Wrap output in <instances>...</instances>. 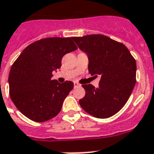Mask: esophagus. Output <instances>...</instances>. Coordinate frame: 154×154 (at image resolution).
I'll use <instances>...</instances> for the list:
<instances>
[{"mask_svg": "<svg viewBox=\"0 0 154 154\" xmlns=\"http://www.w3.org/2000/svg\"><path fill=\"white\" fill-rule=\"evenodd\" d=\"M81 85L79 84V83H77V82H74V87H75V88H76V87H79Z\"/></svg>", "mask_w": 154, "mask_h": 154, "instance_id": "34e87169", "label": "esophagus"}]
</instances>
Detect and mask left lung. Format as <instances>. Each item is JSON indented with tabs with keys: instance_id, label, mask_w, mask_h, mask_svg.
<instances>
[{
	"instance_id": "8db88e82",
	"label": "left lung",
	"mask_w": 154,
	"mask_h": 154,
	"mask_svg": "<svg viewBox=\"0 0 154 154\" xmlns=\"http://www.w3.org/2000/svg\"><path fill=\"white\" fill-rule=\"evenodd\" d=\"M79 48L88 57V71L100 77L98 87L84 84L81 107L98 119H107L121 110L136 83L137 65L123 44L103 35L72 37Z\"/></svg>"
}]
</instances>
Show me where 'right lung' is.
I'll list each match as a JSON object with an SVG mask.
<instances>
[{
    "mask_svg": "<svg viewBox=\"0 0 154 154\" xmlns=\"http://www.w3.org/2000/svg\"><path fill=\"white\" fill-rule=\"evenodd\" d=\"M71 39L35 41L24 49L11 67L8 79L11 99L32 121L43 122L56 116L73 89L71 81L60 83L51 79L52 71L61 67L63 56L77 49Z\"/></svg>",
    "mask_w": 154,
    "mask_h": 154,
    "instance_id": "obj_1",
    "label": "right lung"
}]
</instances>
